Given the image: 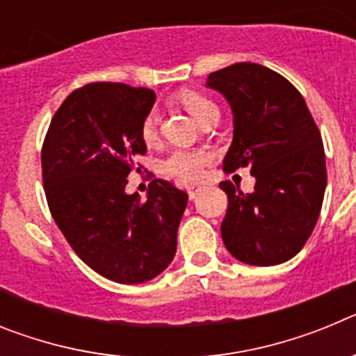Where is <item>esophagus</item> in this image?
<instances>
[{"label": "esophagus", "mask_w": 356, "mask_h": 356, "mask_svg": "<svg viewBox=\"0 0 356 356\" xmlns=\"http://www.w3.org/2000/svg\"><path fill=\"white\" fill-rule=\"evenodd\" d=\"M201 191H203V187H201V185H191V187L187 188L188 197H191V200H194V197H196Z\"/></svg>", "instance_id": "1"}]
</instances>
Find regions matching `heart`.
<instances>
[{
    "mask_svg": "<svg viewBox=\"0 0 356 356\" xmlns=\"http://www.w3.org/2000/svg\"><path fill=\"white\" fill-rule=\"evenodd\" d=\"M181 103L200 124L209 121L213 115H219V108H217L216 103L210 102L209 97L200 96V94H185L181 97ZM159 110L151 108L144 118L143 127H140V137H143L144 143H155L156 137H159ZM207 162H209V155L205 151L176 149L163 159L162 171L172 178L191 184V181L200 180Z\"/></svg>",
    "mask_w": 356,
    "mask_h": 356,
    "instance_id": "b5f03b06",
    "label": "heart"
}]
</instances>
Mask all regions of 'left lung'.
I'll use <instances>...</instances> for the list:
<instances>
[{
  "label": "left lung",
  "instance_id": "obj_1",
  "mask_svg": "<svg viewBox=\"0 0 356 356\" xmlns=\"http://www.w3.org/2000/svg\"><path fill=\"white\" fill-rule=\"evenodd\" d=\"M207 87L228 102L234 140L222 171L251 168L254 191L232 181L221 235L226 250L250 266H278L301 251L316 228L326 188L325 147L300 90L251 62L210 72Z\"/></svg>",
  "mask_w": 356,
  "mask_h": 356
}]
</instances>
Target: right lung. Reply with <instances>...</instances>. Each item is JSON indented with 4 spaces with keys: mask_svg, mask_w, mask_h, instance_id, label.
I'll return each instance as SVG.
<instances>
[{
    "mask_svg": "<svg viewBox=\"0 0 356 356\" xmlns=\"http://www.w3.org/2000/svg\"><path fill=\"white\" fill-rule=\"evenodd\" d=\"M155 105L144 87L97 81L65 97L42 146L44 193L74 253L118 284H144L168 269L188 196L155 180L146 200L127 194L140 127Z\"/></svg>",
    "mask_w": 356,
    "mask_h": 356,
    "instance_id": "obj_1",
    "label": "right lung"
}]
</instances>
